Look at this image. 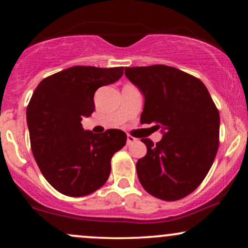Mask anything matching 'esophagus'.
Instances as JSON below:
<instances>
[{"instance_id":"1","label":"esophagus","mask_w":248,"mask_h":248,"mask_svg":"<svg viewBox=\"0 0 248 248\" xmlns=\"http://www.w3.org/2000/svg\"><path fill=\"white\" fill-rule=\"evenodd\" d=\"M134 142H137V139L132 137V135H127V140H126V143H127V145L133 144Z\"/></svg>"}]
</instances>
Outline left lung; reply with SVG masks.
<instances>
[{
  "label": "left lung",
  "mask_w": 248,
  "mask_h": 248,
  "mask_svg": "<svg viewBox=\"0 0 248 248\" xmlns=\"http://www.w3.org/2000/svg\"><path fill=\"white\" fill-rule=\"evenodd\" d=\"M144 97L141 123H155L162 139H142L147 155L137 162L148 193L165 201L191 194L211 168L219 147L220 116L204 83L167 65L125 67Z\"/></svg>",
  "instance_id": "8db88e82"
}]
</instances>
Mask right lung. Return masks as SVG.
<instances>
[{
	"label": "right lung",
	"instance_id": "obj_1",
	"mask_svg": "<svg viewBox=\"0 0 248 248\" xmlns=\"http://www.w3.org/2000/svg\"><path fill=\"white\" fill-rule=\"evenodd\" d=\"M124 67L72 66L47 77L27 107L32 155L46 181L64 195L79 198L100 188L110 174V160L126 143L123 131L103 134L82 127L94 110L98 88L116 82Z\"/></svg>",
	"mask_w": 248,
	"mask_h": 248
}]
</instances>
